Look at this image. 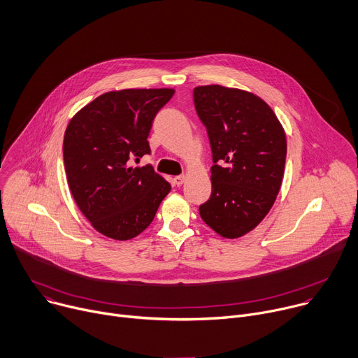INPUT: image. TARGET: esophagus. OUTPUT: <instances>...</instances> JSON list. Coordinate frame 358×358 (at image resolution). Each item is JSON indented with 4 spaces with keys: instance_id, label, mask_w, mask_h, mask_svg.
Instances as JSON below:
<instances>
[{
    "instance_id": "esophagus-1",
    "label": "esophagus",
    "mask_w": 358,
    "mask_h": 358,
    "mask_svg": "<svg viewBox=\"0 0 358 358\" xmlns=\"http://www.w3.org/2000/svg\"><path fill=\"white\" fill-rule=\"evenodd\" d=\"M184 180H185L184 176H177V177H174V184H176L177 187H180V185H182Z\"/></svg>"
}]
</instances>
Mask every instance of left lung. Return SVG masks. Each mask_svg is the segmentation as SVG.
I'll return each mask as SVG.
<instances>
[{
  "mask_svg": "<svg viewBox=\"0 0 358 358\" xmlns=\"http://www.w3.org/2000/svg\"><path fill=\"white\" fill-rule=\"evenodd\" d=\"M194 106L213 152V191L200 215L220 236L241 237L275 201L284 176L285 133L268 104L243 90L197 87Z\"/></svg>",
  "mask_w": 358,
  "mask_h": 358,
  "instance_id": "1",
  "label": "left lung"
}]
</instances>
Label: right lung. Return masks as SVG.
<instances>
[{"instance_id":"right-lung-1","label":"right lung","mask_w":358,"mask_h":358,"mask_svg":"<svg viewBox=\"0 0 358 358\" xmlns=\"http://www.w3.org/2000/svg\"><path fill=\"white\" fill-rule=\"evenodd\" d=\"M171 88L110 91L81 108L64 136V167L73 197L94 229L114 240L143 233L171 185L154 169L129 167L150 154L148 136Z\"/></svg>"}]
</instances>
